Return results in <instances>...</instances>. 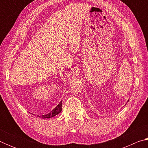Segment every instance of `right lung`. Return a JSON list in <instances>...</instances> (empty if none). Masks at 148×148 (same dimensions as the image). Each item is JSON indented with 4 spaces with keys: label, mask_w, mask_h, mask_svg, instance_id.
Returning <instances> with one entry per match:
<instances>
[{
    "label": "right lung",
    "mask_w": 148,
    "mask_h": 148,
    "mask_svg": "<svg viewBox=\"0 0 148 148\" xmlns=\"http://www.w3.org/2000/svg\"><path fill=\"white\" fill-rule=\"evenodd\" d=\"M62 111V101L59 102V104L55 108L52 110L51 112H50L49 114L43 115L42 116H39L40 117H42V118L45 119V118H51V117H53L54 116H57V114H59L60 112Z\"/></svg>",
    "instance_id": "1"
}]
</instances>
